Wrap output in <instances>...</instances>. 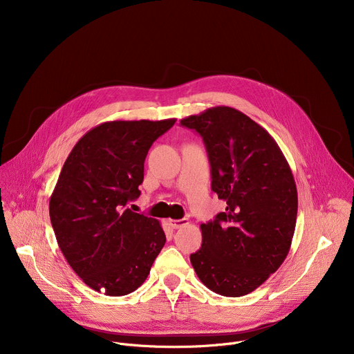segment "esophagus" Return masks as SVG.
Masks as SVG:
<instances>
[{"label":"esophagus","instance_id":"esophagus-1","mask_svg":"<svg viewBox=\"0 0 354 354\" xmlns=\"http://www.w3.org/2000/svg\"><path fill=\"white\" fill-rule=\"evenodd\" d=\"M169 224L172 228L178 230V228H182L183 225L189 224V220L187 218H182V220H169Z\"/></svg>","mask_w":354,"mask_h":354}]
</instances>
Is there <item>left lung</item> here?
I'll use <instances>...</instances> for the list:
<instances>
[{
	"mask_svg": "<svg viewBox=\"0 0 354 354\" xmlns=\"http://www.w3.org/2000/svg\"><path fill=\"white\" fill-rule=\"evenodd\" d=\"M205 141L212 189L225 212L201 224V248L190 255L206 287L241 297L274 273L291 246L298 197L290 165L274 138L230 106H216L180 120Z\"/></svg>",
	"mask_w": 354,
	"mask_h": 354,
	"instance_id": "1",
	"label": "left lung"
}]
</instances>
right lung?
Wrapping results in <instances>:
<instances>
[{
	"label": "right lung",
	"instance_id": "1",
	"mask_svg": "<svg viewBox=\"0 0 354 354\" xmlns=\"http://www.w3.org/2000/svg\"><path fill=\"white\" fill-rule=\"evenodd\" d=\"M175 122H105L78 140L63 165L50 221L68 265L95 291L133 292L165 245L160 221L127 203L140 196L149 147Z\"/></svg>",
	"mask_w": 354,
	"mask_h": 354
}]
</instances>
